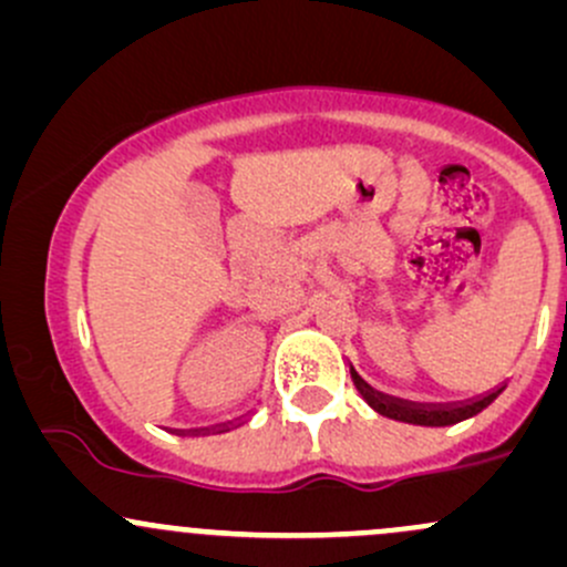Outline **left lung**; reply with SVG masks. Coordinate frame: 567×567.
I'll list each match as a JSON object with an SVG mask.
<instances>
[{
	"label": "left lung",
	"mask_w": 567,
	"mask_h": 567,
	"mask_svg": "<svg viewBox=\"0 0 567 567\" xmlns=\"http://www.w3.org/2000/svg\"><path fill=\"white\" fill-rule=\"evenodd\" d=\"M351 381H354L357 392L362 394V400L373 408L381 416L394 419V422L405 424H419V427H449V424L465 422V419L476 416V413L484 411L497 394L503 392V386H495L492 392L478 394L473 400H462V403H411V400L392 398V394H383L379 389L370 386L362 375L357 373L354 364H351Z\"/></svg>",
	"instance_id": "obj_1"
}]
</instances>
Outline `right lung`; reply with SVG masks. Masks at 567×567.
Returning a JSON list of instances; mask_svg holds the SVG:
<instances>
[{"instance_id":"obj_1","label":"right lung","mask_w":567,"mask_h":567,"mask_svg":"<svg viewBox=\"0 0 567 567\" xmlns=\"http://www.w3.org/2000/svg\"><path fill=\"white\" fill-rule=\"evenodd\" d=\"M246 419H237V422H227V424H216V427H203V430H173L175 435H210V432H227L233 427H240Z\"/></svg>"}]
</instances>
